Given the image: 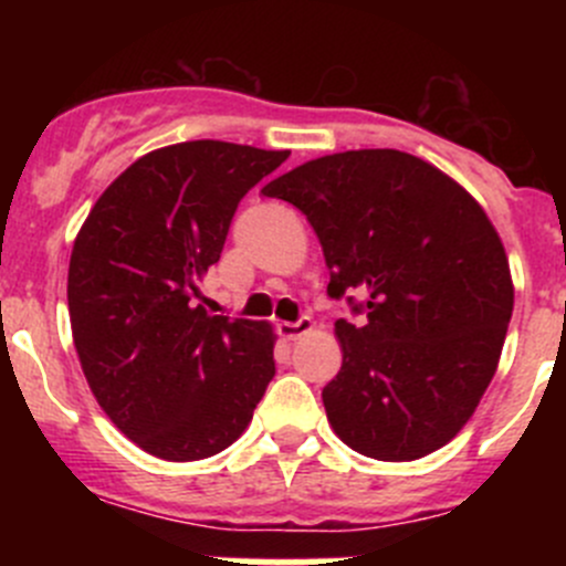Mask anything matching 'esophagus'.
Segmentation results:
<instances>
[{"mask_svg":"<svg viewBox=\"0 0 566 566\" xmlns=\"http://www.w3.org/2000/svg\"><path fill=\"white\" fill-rule=\"evenodd\" d=\"M312 328H315V323H312V317H306V315L301 319H295V323H279L276 325L279 336H282V339H290V342L301 339V336L310 334Z\"/></svg>","mask_w":566,"mask_h":566,"instance_id":"esophagus-1","label":"esophagus"}]
</instances>
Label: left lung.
<instances>
[{"label": "left lung", "mask_w": 566, "mask_h": 566, "mask_svg": "<svg viewBox=\"0 0 566 566\" xmlns=\"http://www.w3.org/2000/svg\"><path fill=\"white\" fill-rule=\"evenodd\" d=\"M295 205L323 247L328 295H367L336 319L342 369L323 389L336 436L367 458L419 460L465 427L499 367L515 304L482 205L402 150L315 158L262 188Z\"/></svg>", "instance_id": "8db88e82"}]
</instances>
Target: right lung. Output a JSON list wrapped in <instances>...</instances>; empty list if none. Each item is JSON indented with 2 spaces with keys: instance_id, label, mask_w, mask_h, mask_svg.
Returning a JSON list of instances; mask_svg holds the SVG:
<instances>
[{
  "instance_id": "1",
  "label": "right lung",
  "mask_w": 566,
  "mask_h": 566,
  "mask_svg": "<svg viewBox=\"0 0 566 566\" xmlns=\"http://www.w3.org/2000/svg\"><path fill=\"white\" fill-rule=\"evenodd\" d=\"M287 150L197 139L130 164L98 197L67 268L84 378L125 438L161 460L213 458L271 384V325L208 315L199 284L249 188Z\"/></svg>"
}]
</instances>
